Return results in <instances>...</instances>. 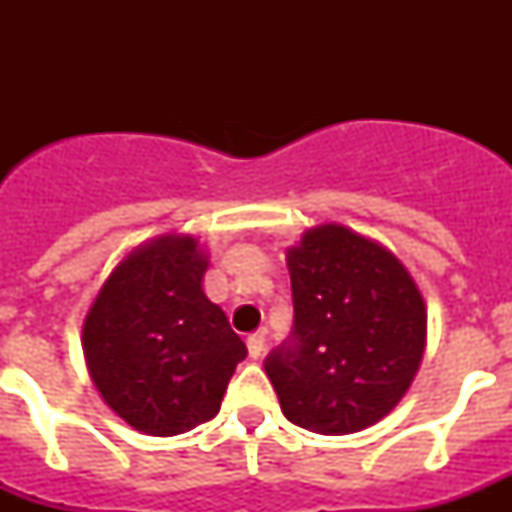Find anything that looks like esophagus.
I'll use <instances>...</instances> for the list:
<instances>
[{
  "mask_svg": "<svg viewBox=\"0 0 512 512\" xmlns=\"http://www.w3.org/2000/svg\"><path fill=\"white\" fill-rule=\"evenodd\" d=\"M264 343H266L264 333H251V336H248V341H246L248 356H251V359H259V356L264 354Z\"/></svg>",
  "mask_w": 512,
  "mask_h": 512,
  "instance_id": "34e87169",
  "label": "esophagus"
}]
</instances>
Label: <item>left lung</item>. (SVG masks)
I'll use <instances>...</instances> for the list:
<instances>
[{
    "label": "left lung",
    "instance_id": "8db88e82",
    "mask_svg": "<svg viewBox=\"0 0 512 512\" xmlns=\"http://www.w3.org/2000/svg\"><path fill=\"white\" fill-rule=\"evenodd\" d=\"M295 328L266 359L287 420L323 436L359 433L395 410L420 369L428 312L382 243L338 223L287 248Z\"/></svg>",
    "mask_w": 512,
    "mask_h": 512
}]
</instances>
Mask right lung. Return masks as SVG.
Segmentation results:
<instances>
[{
	"instance_id": "obj_1",
	"label": "right lung",
	"mask_w": 512,
	"mask_h": 512,
	"mask_svg": "<svg viewBox=\"0 0 512 512\" xmlns=\"http://www.w3.org/2000/svg\"><path fill=\"white\" fill-rule=\"evenodd\" d=\"M200 238L164 233L125 253L84 318L89 377L130 428L179 436L215 418L246 343L202 289Z\"/></svg>"
}]
</instances>
